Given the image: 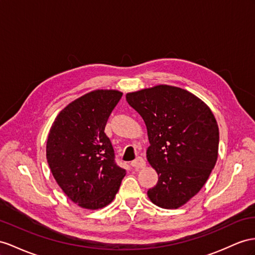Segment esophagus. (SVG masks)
<instances>
[{"label":"esophagus","instance_id":"esophagus-1","mask_svg":"<svg viewBox=\"0 0 255 255\" xmlns=\"http://www.w3.org/2000/svg\"><path fill=\"white\" fill-rule=\"evenodd\" d=\"M131 166L133 168H136V169L143 168V167H145V161L142 157H138V158H135L134 160L131 161Z\"/></svg>","mask_w":255,"mask_h":255}]
</instances>
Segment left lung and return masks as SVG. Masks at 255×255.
<instances>
[{
	"label": "left lung",
	"mask_w": 255,
	"mask_h": 255,
	"mask_svg": "<svg viewBox=\"0 0 255 255\" xmlns=\"http://www.w3.org/2000/svg\"><path fill=\"white\" fill-rule=\"evenodd\" d=\"M145 123L146 158L158 174L147 191L154 205L178 209L205 185L218 159L219 126L207 104L194 94L157 85L126 95Z\"/></svg>",
	"instance_id": "obj_1"
}]
</instances>
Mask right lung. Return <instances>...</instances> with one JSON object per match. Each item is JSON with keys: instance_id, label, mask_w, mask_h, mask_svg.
<instances>
[{"instance_id": "1", "label": "right lung", "mask_w": 255, "mask_h": 255, "mask_svg": "<svg viewBox=\"0 0 255 255\" xmlns=\"http://www.w3.org/2000/svg\"><path fill=\"white\" fill-rule=\"evenodd\" d=\"M122 96L115 89L90 91L69 103L49 130L46 158L50 171L63 193L88 210L111 204L126 175L114 161L113 146L104 133Z\"/></svg>"}]
</instances>
